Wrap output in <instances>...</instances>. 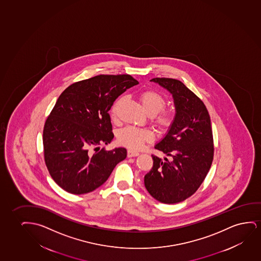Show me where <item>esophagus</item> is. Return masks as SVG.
<instances>
[{
    "instance_id": "34e87169",
    "label": "esophagus",
    "mask_w": 261,
    "mask_h": 261,
    "mask_svg": "<svg viewBox=\"0 0 261 261\" xmlns=\"http://www.w3.org/2000/svg\"><path fill=\"white\" fill-rule=\"evenodd\" d=\"M138 155H139V152H137V151L131 150H127V157L128 158L136 157Z\"/></svg>"
}]
</instances>
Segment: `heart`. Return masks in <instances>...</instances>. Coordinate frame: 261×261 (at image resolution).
<instances>
[{"label":"heart","instance_id":"heart-1","mask_svg":"<svg viewBox=\"0 0 261 261\" xmlns=\"http://www.w3.org/2000/svg\"><path fill=\"white\" fill-rule=\"evenodd\" d=\"M140 100L142 101L147 114L153 117L156 125L161 127H168L171 124L173 117L169 111L163 110L166 105V99L161 93L154 90L144 91L140 94ZM119 102L120 100H118L111 109V114L113 118L116 117ZM151 138L152 136L150 132L132 126L122 129L118 133V143L132 150L140 149L143 146V143L150 142Z\"/></svg>","mask_w":261,"mask_h":261}]
</instances>
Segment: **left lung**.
I'll return each instance as SVG.
<instances>
[{"label":"left lung","instance_id":"1","mask_svg":"<svg viewBox=\"0 0 261 261\" xmlns=\"http://www.w3.org/2000/svg\"><path fill=\"white\" fill-rule=\"evenodd\" d=\"M150 82L171 93L175 113L168 133L155 144L172 161L151 155L153 167L144 176V186L162 203H177L196 192L211 168L214 154L211 118L202 100L181 81L156 77Z\"/></svg>","mask_w":261,"mask_h":261}]
</instances>
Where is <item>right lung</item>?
Wrapping results in <instances>:
<instances>
[{
	"mask_svg": "<svg viewBox=\"0 0 261 261\" xmlns=\"http://www.w3.org/2000/svg\"><path fill=\"white\" fill-rule=\"evenodd\" d=\"M138 84L130 75H96L58 98L43 128V150L50 176L66 192H93L126 158L125 148L99 151V145L114 138L109 111L115 100Z\"/></svg>",
	"mask_w": 261,
	"mask_h": 261,
	"instance_id": "obj_1",
	"label": "right lung"
}]
</instances>
